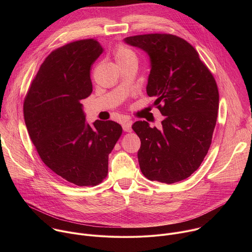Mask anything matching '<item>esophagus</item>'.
<instances>
[{
  "label": "esophagus",
  "mask_w": 252,
  "mask_h": 252,
  "mask_svg": "<svg viewBox=\"0 0 252 252\" xmlns=\"http://www.w3.org/2000/svg\"><path fill=\"white\" fill-rule=\"evenodd\" d=\"M131 125H132V121H130V120L123 121V123H122L123 129L125 131H130L131 130Z\"/></svg>",
  "instance_id": "1"
}]
</instances>
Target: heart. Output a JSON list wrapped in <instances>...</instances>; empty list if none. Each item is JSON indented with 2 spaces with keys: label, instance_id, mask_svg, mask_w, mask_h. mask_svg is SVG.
I'll use <instances>...</instances> for the list:
<instances>
[{
  "label": "heart",
  "instance_id": "1",
  "mask_svg": "<svg viewBox=\"0 0 252 252\" xmlns=\"http://www.w3.org/2000/svg\"><path fill=\"white\" fill-rule=\"evenodd\" d=\"M132 56H134V54L130 50H128L127 48H126L124 46L119 47L116 52V60L117 61L128 58V57H132Z\"/></svg>",
  "mask_w": 252,
  "mask_h": 252
}]
</instances>
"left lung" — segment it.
<instances>
[{"label": "left lung", "instance_id": "left-lung-1", "mask_svg": "<svg viewBox=\"0 0 252 252\" xmlns=\"http://www.w3.org/2000/svg\"><path fill=\"white\" fill-rule=\"evenodd\" d=\"M124 42L150 57L147 94L164 117L160 129L146 121L131 126L140 138V170L151 181H184L209 150L220 104L217 83L195 49L176 35L138 34Z\"/></svg>", "mask_w": 252, "mask_h": 252}]
</instances>
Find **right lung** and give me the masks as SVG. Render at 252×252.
I'll list each match as a JSON object with an SVG mask.
<instances>
[{
	"instance_id": "obj_1",
	"label": "right lung",
	"mask_w": 252,
	"mask_h": 252,
	"mask_svg": "<svg viewBox=\"0 0 252 252\" xmlns=\"http://www.w3.org/2000/svg\"><path fill=\"white\" fill-rule=\"evenodd\" d=\"M102 52L93 39L55 50L41 64L24 101L26 126L41 159L79 187L102 182L109 155L123 132L113 121L86 123L81 103L93 92L91 65Z\"/></svg>"
}]
</instances>
